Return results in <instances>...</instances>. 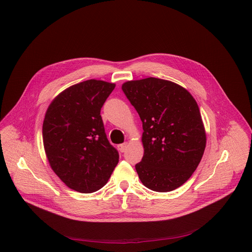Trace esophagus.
I'll return each instance as SVG.
<instances>
[{
    "instance_id": "1",
    "label": "esophagus",
    "mask_w": 252,
    "mask_h": 252,
    "mask_svg": "<svg viewBox=\"0 0 252 252\" xmlns=\"http://www.w3.org/2000/svg\"><path fill=\"white\" fill-rule=\"evenodd\" d=\"M127 146H128V143L127 142H125V143H123V144H120L119 146H118V149L122 151V152H125L126 150V148H127Z\"/></svg>"
}]
</instances>
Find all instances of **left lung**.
Wrapping results in <instances>:
<instances>
[{
  "label": "left lung",
  "mask_w": 252,
  "mask_h": 252,
  "mask_svg": "<svg viewBox=\"0 0 252 252\" xmlns=\"http://www.w3.org/2000/svg\"><path fill=\"white\" fill-rule=\"evenodd\" d=\"M122 89L143 124L144 155L135 166L141 182L158 192L178 189L199 166L206 147L198 104L183 86L165 79L130 80Z\"/></svg>",
  "instance_id": "obj_1"
}]
</instances>
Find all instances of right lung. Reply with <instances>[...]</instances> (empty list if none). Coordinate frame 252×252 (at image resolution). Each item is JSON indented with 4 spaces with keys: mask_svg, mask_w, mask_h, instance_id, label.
<instances>
[{
    "mask_svg": "<svg viewBox=\"0 0 252 252\" xmlns=\"http://www.w3.org/2000/svg\"><path fill=\"white\" fill-rule=\"evenodd\" d=\"M115 83L90 79L60 93L43 122L49 166L73 190L91 193L107 183L119 156L105 134L101 108Z\"/></svg>",
    "mask_w": 252,
    "mask_h": 252,
    "instance_id": "obj_1",
    "label": "right lung"
}]
</instances>
